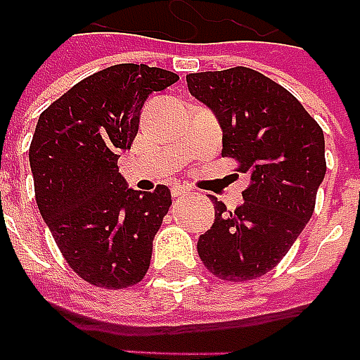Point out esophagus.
I'll return each instance as SVG.
<instances>
[{
  "label": "esophagus",
  "instance_id": "1",
  "mask_svg": "<svg viewBox=\"0 0 360 360\" xmlns=\"http://www.w3.org/2000/svg\"><path fill=\"white\" fill-rule=\"evenodd\" d=\"M190 190L188 188H184V186H174L172 188V197H182V195H188Z\"/></svg>",
  "mask_w": 360,
  "mask_h": 360
}]
</instances>
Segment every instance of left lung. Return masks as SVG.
<instances>
[{
    "label": "left lung",
    "instance_id": "1",
    "mask_svg": "<svg viewBox=\"0 0 360 360\" xmlns=\"http://www.w3.org/2000/svg\"><path fill=\"white\" fill-rule=\"evenodd\" d=\"M191 96L214 113L221 155L248 174L243 205L214 201V224L199 237L205 267L224 281H250L277 266L315 210L326 172L324 134L296 96L250 68L186 75Z\"/></svg>",
    "mask_w": 360,
    "mask_h": 360
}]
</instances>
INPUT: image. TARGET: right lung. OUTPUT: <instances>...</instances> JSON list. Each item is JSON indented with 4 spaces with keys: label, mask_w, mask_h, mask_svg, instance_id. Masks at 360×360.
<instances>
[{
    "label": "right lung",
    "mask_w": 360,
    "mask_h": 360,
    "mask_svg": "<svg viewBox=\"0 0 360 360\" xmlns=\"http://www.w3.org/2000/svg\"><path fill=\"white\" fill-rule=\"evenodd\" d=\"M176 81L161 68L115 64L75 83L37 119L30 146L37 207L62 256L91 285L127 288L150 267L170 190H132L117 159L131 150L148 96Z\"/></svg>",
    "instance_id": "1"
}]
</instances>
